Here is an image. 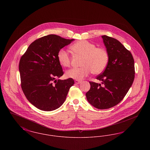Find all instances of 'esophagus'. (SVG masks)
Returning <instances> with one entry per match:
<instances>
[{"label": "esophagus", "instance_id": "34e87169", "mask_svg": "<svg viewBox=\"0 0 150 150\" xmlns=\"http://www.w3.org/2000/svg\"><path fill=\"white\" fill-rule=\"evenodd\" d=\"M75 83H76V84H80L81 83V81H80V80H75Z\"/></svg>", "mask_w": 150, "mask_h": 150}]
</instances>
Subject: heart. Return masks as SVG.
I'll return each instance as SVG.
<instances>
[{
  "label": "heart",
  "mask_w": 150,
  "mask_h": 150,
  "mask_svg": "<svg viewBox=\"0 0 150 150\" xmlns=\"http://www.w3.org/2000/svg\"><path fill=\"white\" fill-rule=\"evenodd\" d=\"M71 48L76 54L83 56L81 62L82 66L72 68L67 71L66 75L67 78L80 80L92 72L94 74H100L106 67L109 56L106 49L97 48L93 43L85 40L74 43ZM57 58L62 66L69 67L70 65V54L64 48L58 50Z\"/></svg>",
  "instance_id": "heart-1"
}]
</instances>
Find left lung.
Masks as SVG:
<instances>
[{
    "instance_id": "obj_1",
    "label": "left lung",
    "mask_w": 150,
    "mask_h": 150,
    "mask_svg": "<svg viewBox=\"0 0 150 150\" xmlns=\"http://www.w3.org/2000/svg\"><path fill=\"white\" fill-rule=\"evenodd\" d=\"M109 59L105 71L97 76L102 84L89 81L86 93L88 101L98 109H107L120 103L132 85L135 74L134 61L129 50L119 40L102 36Z\"/></svg>"
}]
</instances>
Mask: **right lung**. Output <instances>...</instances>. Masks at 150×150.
<instances>
[{
    "label": "right lung",
    "mask_w": 150,
    "mask_h": 150,
    "mask_svg": "<svg viewBox=\"0 0 150 150\" xmlns=\"http://www.w3.org/2000/svg\"><path fill=\"white\" fill-rule=\"evenodd\" d=\"M73 40L57 35L44 36L31 43L20 59L22 91L39 110L50 111L61 106L74 84L71 78L56 80L64 74L57 58L58 52Z\"/></svg>",
    "instance_id": "right-lung-1"
}]
</instances>
